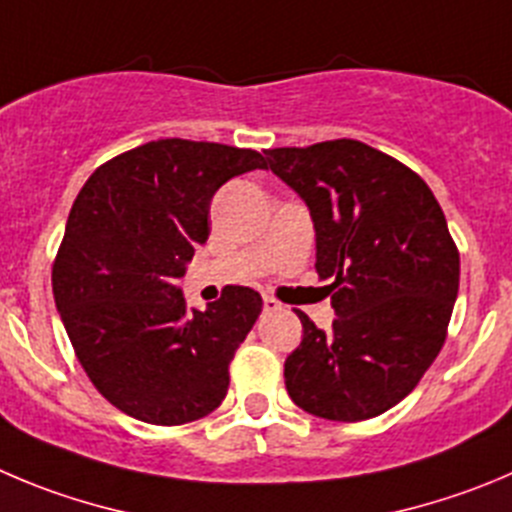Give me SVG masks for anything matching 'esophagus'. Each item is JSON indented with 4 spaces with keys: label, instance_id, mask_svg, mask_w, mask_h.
Masks as SVG:
<instances>
[{
    "label": "esophagus",
    "instance_id": "34e87169",
    "mask_svg": "<svg viewBox=\"0 0 512 512\" xmlns=\"http://www.w3.org/2000/svg\"><path fill=\"white\" fill-rule=\"evenodd\" d=\"M262 305H265V310H280V308H283V305H280L275 298H270V295H265V298H262Z\"/></svg>",
    "mask_w": 512,
    "mask_h": 512
}]
</instances>
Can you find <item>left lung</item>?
<instances>
[{"mask_svg":"<svg viewBox=\"0 0 512 512\" xmlns=\"http://www.w3.org/2000/svg\"><path fill=\"white\" fill-rule=\"evenodd\" d=\"M265 169L310 209L315 270L331 278L336 321L303 310L285 358L290 399L315 417L361 422L396 407L442 348L460 288V252L432 189L353 138L270 148Z\"/></svg>","mask_w":512,"mask_h":512,"instance_id":"1","label":"left lung"}]
</instances>
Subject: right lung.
Masks as SVG:
<instances>
[{
  "instance_id": "right-lung-1",
  "label": "right lung",
  "mask_w": 512,
  "mask_h": 512,
  "mask_svg": "<svg viewBox=\"0 0 512 512\" xmlns=\"http://www.w3.org/2000/svg\"><path fill=\"white\" fill-rule=\"evenodd\" d=\"M265 169L262 154L159 138L93 171L52 267V293L75 356L113 407L174 427L222 404L229 361L262 310L260 293L224 288L186 308L179 280L209 237L214 191Z\"/></svg>"
}]
</instances>
